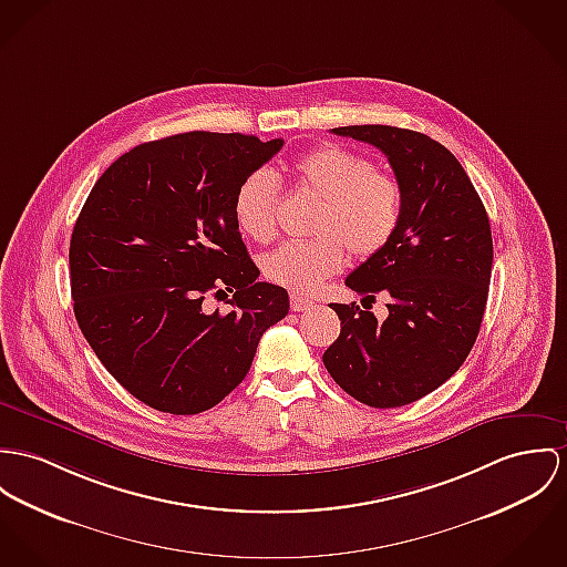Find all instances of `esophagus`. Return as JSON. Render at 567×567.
I'll use <instances>...</instances> for the list:
<instances>
[{
	"label": "esophagus",
	"instance_id": "34e87169",
	"mask_svg": "<svg viewBox=\"0 0 567 567\" xmlns=\"http://www.w3.org/2000/svg\"><path fill=\"white\" fill-rule=\"evenodd\" d=\"M312 305H315V302H312V300H308V298L296 296V293L291 296V308H293V310H298V312H300V310H306V308H310Z\"/></svg>",
	"mask_w": 567,
	"mask_h": 567
}]
</instances>
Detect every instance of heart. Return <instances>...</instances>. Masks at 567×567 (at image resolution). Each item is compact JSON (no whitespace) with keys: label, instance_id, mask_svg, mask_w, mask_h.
Returning a JSON list of instances; mask_svg holds the SVG:
<instances>
[{"label":"heart","instance_id":"b5f03b06","mask_svg":"<svg viewBox=\"0 0 567 567\" xmlns=\"http://www.w3.org/2000/svg\"><path fill=\"white\" fill-rule=\"evenodd\" d=\"M298 185L321 198L315 239L291 241L262 259L269 282L293 293H310L346 261L371 259L394 237L403 216V187L391 171L373 166L364 155L341 146H317L291 164ZM233 218L239 230L269 244L278 233V183L269 173L246 176L233 196Z\"/></svg>","mask_w":567,"mask_h":567}]
</instances>
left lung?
<instances>
[{
  "label": "left lung",
  "instance_id": "8db88e82",
  "mask_svg": "<svg viewBox=\"0 0 567 567\" xmlns=\"http://www.w3.org/2000/svg\"><path fill=\"white\" fill-rule=\"evenodd\" d=\"M332 133L389 157L403 216L391 244L346 278L362 302L384 293L389 317L378 321L355 302L332 305L341 334L323 364L360 403L408 405L444 384L477 341L494 259L489 219L462 164L430 135L389 125Z\"/></svg>",
  "mask_w": 567,
  "mask_h": 567
}]
</instances>
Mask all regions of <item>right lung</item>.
Here are the masks:
<instances>
[{
	"label": "right lung",
	"mask_w": 567,
	"mask_h": 567,
	"mask_svg": "<svg viewBox=\"0 0 567 567\" xmlns=\"http://www.w3.org/2000/svg\"><path fill=\"white\" fill-rule=\"evenodd\" d=\"M280 148V137L189 131L131 148L94 183L69 250L73 310L142 403L171 414L218 405L289 312V293L257 280L233 218L239 183ZM209 292L234 310L207 313Z\"/></svg>",
	"instance_id": "add662e5"
}]
</instances>
